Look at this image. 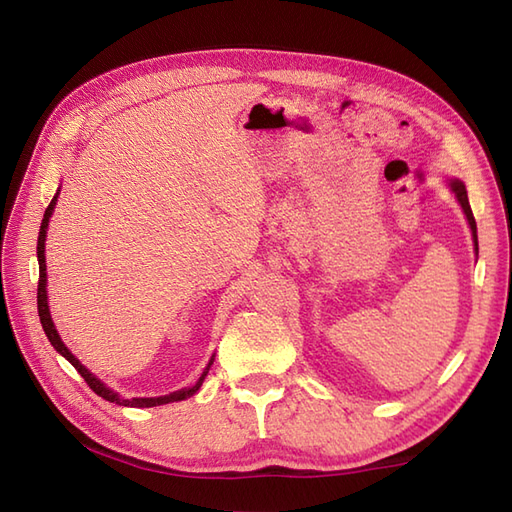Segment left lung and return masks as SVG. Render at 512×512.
<instances>
[{
	"label": "left lung",
	"mask_w": 512,
	"mask_h": 512,
	"mask_svg": "<svg viewBox=\"0 0 512 512\" xmlns=\"http://www.w3.org/2000/svg\"><path fill=\"white\" fill-rule=\"evenodd\" d=\"M451 189H453V193H455V198H458V202L462 204L466 220H469V224H471L473 239H475V250H477V224H475V217H473L471 204H469V195H466V187H464V184H462L460 180H451Z\"/></svg>",
	"instance_id": "1"
}]
</instances>
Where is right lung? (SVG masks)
<instances>
[{
  "mask_svg": "<svg viewBox=\"0 0 512 512\" xmlns=\"http://www.w3.org/2000/svg\"><path fill=\"white\" fill-rule=\"evenodd\" d=\"M57 195H59V193H57ZM57 195H54L52 202L48 204L46 213H43L41 228H39V237H37V259H39L37 310H39V319H41V325H43V332H46L48 341L54 345V350H57L61 356L68 358V361L74 365L76 372H79V374L83 376V380H85V383H88V387L94 391L96 396H101V398L110 400V402H116V405H123V407H156V405H167V402H176V400H184V398L193 396L195 391L200 389L204 376L209 374V367H211V363H213V358H211L209 367L204 369L202 376H200L198 380H195V385H191V387H184V389H180V391H173V394H169V396H160V398H121V396L116 394V391H112L110 387H105L99 378L92 376V374L88 372V369H85V367L79 363V358H74V354L68 350V347L63 345L61 336L57 334V330H54V323H52V319H50V310H48V292H46V255H43V248H46V228H48L50 215H52V211H54V204H57Z\"/></svg>",
  "mask_w": 512,
  "mask_h": 512,
  "instance_id": "add662e5",
  "label": "right lung"
}]
</instances>
